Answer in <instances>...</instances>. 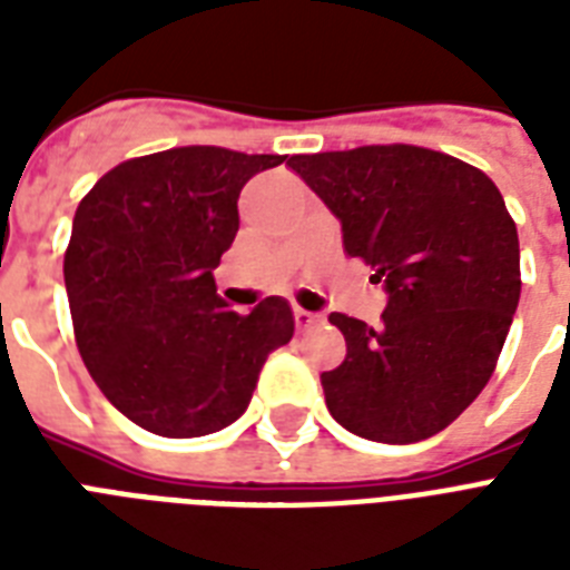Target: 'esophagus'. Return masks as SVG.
<instances>
[{"label":"esophagus","instance_id":"34e87169","mask_svg":"<svg viewBox=\"0 0 570 570\" xmlns=\"http://www.w3.org/2000/svg\"><path fill=\"white\" fill-rule=\"evenodd\" d=\"M293 316H295V325H298V328H311V325H316V322L322 320L320 313L304 311V307H293Z\"/></svg>","mask_w":570,"mask_h":570}]
</instances>
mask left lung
Here are the masks:
<instances>
[{
    "label": "left lung",
    "instance_id": "left-lung-1",
    "mask_svg": "<svg viewBox=\"0 0 570 570\" xmlns=\"http://www.w3.org/2000/svg\"><path fill=\"white\" fill-rule=\"evenodd\" d=\"M340 218L348 257L375 268L379 328L331 313L346 361L322 373L331 416L357 438L414 443L482 393L521 298L518 227L494 183L455 156L370 145L293 156Z\"/></svg>",
    "mask_w": 570,
    "mask_h": 570
}]
</instances>
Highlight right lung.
<instances>
[{
  "label": "right lung",
  "instance_id": "right-lung-1",
  "mask_svg": "<svg viewBox=\"0 0 570 570\" xmlns=\"http://www.w3.org/2000/svg\"><path fill=\"white\" fill-rule=\"evenodd\" d=\"M284 156L174 147L127 159L73 215L65 286L79 355L120 414L163 438L213 434L248 407L293 340L281 295L239 316L213 268L239 230L242 186Z\"/></svg>",
  "mask_w": 570,
  "mask_h": 570
}]
</instances>
